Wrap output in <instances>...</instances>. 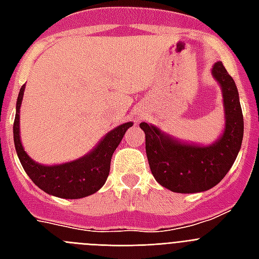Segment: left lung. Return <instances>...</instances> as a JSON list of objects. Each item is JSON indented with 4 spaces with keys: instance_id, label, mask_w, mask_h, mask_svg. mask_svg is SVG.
Instances as JSON below:
<instances>
[{
    "instance_id": "1",
    "label": "left lung",
    "mask_w": 259,
    "mask_h": 259,
    "mask_svg": "<svg viewBox=\"0 0 259 259\" xmlns=\"http://www.w3.org/2000/svg\"><path fill=\"white\" fill-rule=\"evenodd\" d=\"M213 78L221 83L226 111V129L213 145L181 144L156 126L142 122L145 149L150 170L157 183L179 193L203 192L212 188L227 175L241 149L243 115L234 79L223 63L212 68Z\"/></svg>"
}]
</instances>
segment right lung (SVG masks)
Instances as JSON below:
<instances>
[{"instance_id": "obj_1", "label": "right lung", "mask_w": 259, "mask_h": 259, "mask_svg": "<svg viewBox=\"0 0 259 259\" xmlns=\"http://www.w3.org/2000/svg\"><path fill=\"white\" fill-rule=\"evenodd\" d=\"M25 84L20 89L16 105V118L13 123V138L16 152L22 168L30 180L44 192L63 197V199H80L95 193L107 180L110 162L114 150L125 136L126 130L133 125L132 122L123 123L111 130L99 142V145L84 157L66 162L62 165L46 166L34 162L25 153L20 141V106L24 95Z\"/></svg>"}]
</instances>
